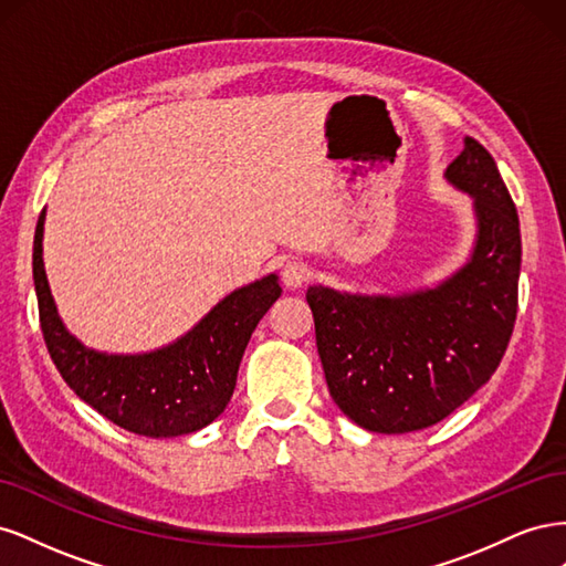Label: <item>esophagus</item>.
Listing matches in <instances>:
<instances>
[{"label":"esophagus","mask_w":566,"mask_h":566,"mask_svg":"<svg viewBox=\"0 0 566 566\" xmlns=\"http://www.w3.org/2000/svg\"><path fill=\"white\" fill-rule=\"evenodd\" d=\"M281 276L287 287H300L306 279H310V269H306L302 260H287L281 269Z\"/></svg>","instance_id":"34e87169"}]
</instances>
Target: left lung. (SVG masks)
<instances>
[{"label": "left lung", "instance_id": "8db88e82", "mask_svg": "<svg viewBox=\"0 0 566 566\" xmlns=\"http://www.w3.org/2000/svg\"><path fill=\"white\" fill-rule=\"evenodd\" d=\"M447 179L474 198L479 227L472 260L455 276L399 297L306 290L331 397L370 432H416L451 416L489 382L515 328V202L491 153L472 136Z\"/></svg>", "mask_w": 566, "mask_h": 566}]
</instances>
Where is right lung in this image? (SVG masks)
Listing matches in <instances>:
<instances>
[{
	"mask_svg": "<svg viewBox=\"0 0 566 566\" xmlns=\"http://www.w3.org/2000/svg\"><path fill=\"white\" fill-rule=\"evenodd\" d=\"M44 210L35 229V276L40 325L63 380L101 416L144 437H181L224 413L243 352L256 323L279 300L276 273L221 300L175 345L139 356H108L87 349L65 331L42 262Z\"/></svg>",
	"mask_w": 566,
	"mask_h": 566,
	"instance_id": "add662e5",
	"label": "right lung"
}]
</instances>
